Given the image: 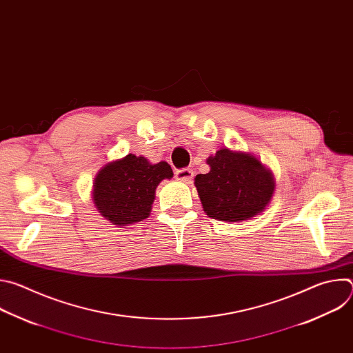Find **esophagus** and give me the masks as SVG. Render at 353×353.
Here are the masks:
<instances>
[{"instance_id": "esophagus-1", "label": "esophagus", "mask_w": 353, "mask_h": 353, "mask_svg": "<svg viewBox=\"0 0 353 353\" xmlns=\"http://www.w3.org/2000/svg\"><path fill=\"white\" fill-rule=\"evenodd\" d=\"M174 176H176V179H177V180L188 183V181H191V179L194 177V172H192L191 169H188V168H184V169H179V170H176Z\"/></svg>"}]
</instances>
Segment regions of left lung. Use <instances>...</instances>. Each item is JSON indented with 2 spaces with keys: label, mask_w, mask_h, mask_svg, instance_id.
Listing matches in <instances>:
<instances>
[{
  "label": "left lung",
  "mask_w": 353,
  "mask_h": 353,
  "mask_svg": "<svg viewBox=\"0 0 353 353\" xmlns=\"http://www.w3.org/2000/svg\"><path fill=\"white\" fill-rule=\"evenodd\" d=\"M207 163L210 173L196 174L194 184L210 218L240 222L259 215L270 204L274 177L254 157L223 148Z\"/></svg>",
  "instance_id": "left-lung-1"
}]
</instances>
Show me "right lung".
<instances>
[{"mask_svg": "<svg viewBox=\"0 0 353 353\" xmlns=\"http://www.w3.org/2000/svg\"><path fill=\"white\" fill-rule=\"evenodd\" d=\"M172 177L173 170L166 162L152 165L142 157L130 154L97 173L93 203L97 211L114 225L141 222L150 214L158 184Z\"/></svg>", "mask_w": 353, "mask_h": 353, "instance_id": "right-lung-1", "label": "right lung"}]
</instances>
